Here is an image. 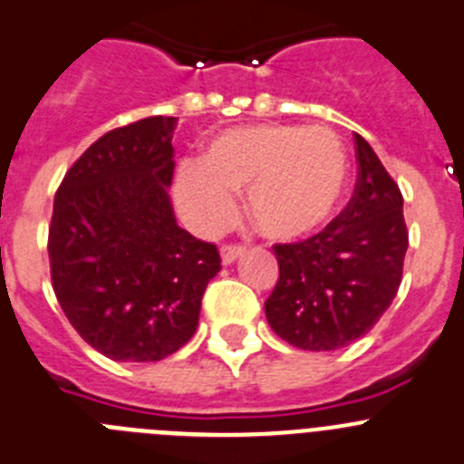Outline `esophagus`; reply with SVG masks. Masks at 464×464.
<instances>
[{
    "mask_svg": "<svg viewBox=\"0 0 464 464\" xmlns=\"http://www.w3.org/2000/svg\"><path fill=\"white\" fill-rule=\"evenodd\" d=\"M242 252H245V246L242 245H222V249H219L224 266H228V263L236 261L237 256H242Z\"/></svg>",
    "mask_w": 464,
    "mask_h": 464,
    "instance_id": "34e87169",
    "label": "esophagus"
}]
</instances>
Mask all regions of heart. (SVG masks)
<instances>
[{"instance_id":"b5f03b06","label":"heart","mask_w":464,"mask_h":464,"mask_svg":"<svg viewBox=\"0 0 464 464\" xmlns=\"http://www.w3.org/2000/svg\"><path fill=\"white\" fill-rule=\"evenodd\" d=\"M348 185V155L323 125L258 123L219 132L203 160H185L176 201L197 231L227 227L233 194L246 189V212L263 236L295 240L334 215Z\"/></svg>"}]
</instances>
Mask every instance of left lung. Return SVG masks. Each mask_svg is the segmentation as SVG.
I'll use <instances>...</instances> for the list:
<instances>
[{
	"mask_svg": "<svg viewBox=\"0 0 464 464\" xmlns=\"http://www.w3.org/2000/svg\"><path fill=\"white\" fill-rule=\"evenodd\" d=\"M348 206L315 236L275 245L279 281L266 302L276 336L302 350H336L373 330L402 279V194L362 134Z\"/></svg>",
	"mask_w": 464,
	"mask_h": 464,
	"instance_id": "8db88e82",
	"label": "left lung"
}]
</instances>
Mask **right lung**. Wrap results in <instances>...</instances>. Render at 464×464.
Here are the masks:
<instances>
[{
  "instance_id": "1",
  "label": "right lung",
  "mask_w": 464,
  "mask_h": 464,
  "mask_svg": "<svg viewBox=\"0 0 464 464\" xmlns=\"http://www.w3.org/2000/svg\"><path fill=\"white\" fill-rule=\"evenodd\" d=\"M173 116H149L93 141L56 189L52 288L77 334L114 362H160L197 332L222 270L218 246L173 218Z\"/></svg>"
}]
</instances>
